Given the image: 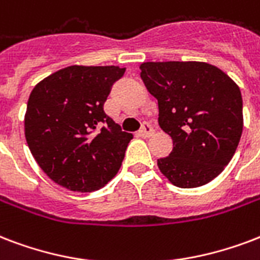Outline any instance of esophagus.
Returning a JSON list of instances; mask_svg holds the SVG:
<instances>
[{
    "instance_id": "esophagus-1",
    "label": "esophagus",
    "mask_w": 260,
    "mask_h": 260,
    "mask_svg": "<svg viewBox=\"0 0 260 260\" xmlns=\"http://www.w3.org/2000/svg\"><path fill=\"white\" fill-rule=\"evenodd\" d=\"M154 134V128H152L150 124H143V126H142V129H140V132H139V135L142 136V138H150L151 135Z\"/></svg>"
}]
</instances>
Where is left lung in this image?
Here are the masks:
<instances>
[{
    "mask_svg": "<svg viewBox=\"0 0 260 260\" xmlns=\"http://www.w3.org/2000/svg\"><path fill=\"white\" fill-rule=\"evenodd\" d=\"M140 77L158 99V122L173 140L158 168L170 183H210L235 155L243 132V98L226 73L207 62H143Z\"/></svg>",
    "mask_w": 260,
    "mask_h": 260,
    "instance_id": "obj_1",
    "label": "left lung"
}]
</instances>
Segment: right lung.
Segmentation results:
<instances>
[{
    "label": "right lung",
    "mask_w": 260,
    "mask_h": 260,
    "mask_svg": "<svg viewBox=\"0 0 260 260\" xmlns=\"http://www.w3.org/2000/svg\"><path fill=\"white\" fill-rule=\"evenodd\" d=\"M125 68L72 65L34 87L24 134L41 169L69 191L101 189L117 174L132 135L106 116L104 104Z\"/></svg>",
    "instance_id": "obj_1"
}]
</instances>
